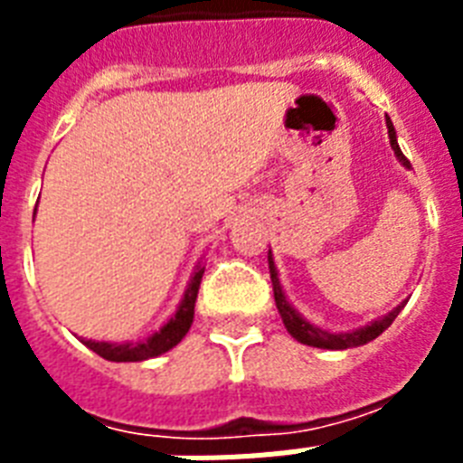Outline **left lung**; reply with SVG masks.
I'll return each mask as SVG.
<instances>
[{
    "mask_svg": "<svg viewBox=\"0 0 463 463\" xmlns=\"http://www.w3.org/2000/svg\"><path fill=\"white\" fill-rule=\"evenodd\" d=\"M387 129H389V144L394 148L396 158L402 160L403 165L409 167V158L402 154V148L396 144V132H394V125H392V119H387ZM269 269H271V283H274V300H276V307L281 312V319L286 324V329L290 331V336L298 338L300 344H307V345H315V348H331V351H344V348H353V345H363L367 341H373L382 334V331L387 329L389 324L394 322L396 315L402 312L403 305H399L396 309H392L389 315H384L382 319H374L373 324H367L363 329H355L351 334H329V331H322L319 326H312L309 322H305L303 317L298 315L296 309L290 307V303L286 300L281 290V283H279V274H276L274 269V261L269 257Z\"/></svg>",
    "mask_w": 463,
    "mask_h": 463,
    "instance_id": "obj_1",
    "label": "left lung"
}]
</instances>
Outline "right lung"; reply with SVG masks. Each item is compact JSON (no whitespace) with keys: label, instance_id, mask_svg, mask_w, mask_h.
I'll use <instances>...</instances> for the list:
<instances>
[{"label":"right lung","instance_id":"add662e5","mask_svg":"<svg viewBox=\"0 0 463 463\" xmlns=\"http://www.w3.org/2000/svg\"><path fill=\"white\" fill-rule=\"evenodd\" d=\"M203 267H196L192 281H189V288L182 298L180 307L175 312V317L163 326L160 331H156L154 336H148L146 341H137V344H105V341H83L89 345L90 351L98 353L100 358L112 360V363H137V360H148L156 358L160 353L170 351L173 345H177L184 338V334L192 326V319H194V303L196 293H199V286H202Z\"/></svg>","mask_w":463,"mask_h":463}]
</instances>
